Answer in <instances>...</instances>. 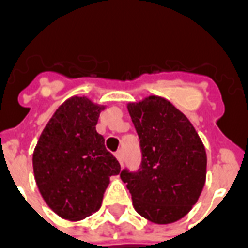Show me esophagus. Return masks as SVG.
Returning a JSON list of instances; mask_svg holds the SVG:
<instances>
[{"instance_id":"1","label":"esophagus","mask_w":248,"mask_h":248,"mask_svg":"<svg viewBox=\"0 0 248 248\" xmlns=\"http://www.w3.org/2000/svg\"><path fill=\"white\" fill-rule=\"evenodd\" d=\"M115 158L118 159L119 165H124V151L122 150L117 151V153H115Z\"/></svg>"}]
</instances>
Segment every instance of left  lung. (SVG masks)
Wrapping results in <instances>:
<instances>
[{"label":"left lung","instance_id":"obj_1","mask_svg":"<svg viewBox=\"0 0 248 248\" xmlns=\"http://www.w3.org/2000/svg\"><path fill=\"white\" fill-rule=\"evenodd\" d=\"M140 135V171L121 172L135 211L155 224L174 223L191 211L206 183L207 155L186 115L169 99L149 95L127 103Z\"/></svg>","mask_w":248,"mask_h":248}]
</instances>
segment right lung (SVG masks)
<instances>
[{
    "mask_svg": "<svg viewBox=\"0 0 248 248\" xmlns=\"http://www.w3.org/2000/svg\"><path fill=\"white\" fill-rule=\"evenodd\" d=\"M106 105L67 98L46 124L33 153L34 179L46 204L77 222L99 210L110 177L121 172L95 126Z\"/></svg>",
    "mask_w": 248,
    "mask_h": 248,
    "instance_id": "obj_1",
    "label": "right lung"
}]
</instances>
